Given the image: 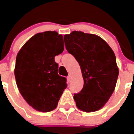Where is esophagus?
<instances>
[{
  "instance_id": "esophagus-1",
  "label": "esophagus",
  "mask_w": 134,
  "mask_h": 134,
  "mask_svg": "<svg viewBox=\"0 0 134 134\" xmlns=\"http://www.w3.org/2000/svg\"><path fill=\"white\" fill-rule=\"evenodd\" d=\"M67 80H68L69 82H70V81H71V76H70V75H69V76L67 77Z\"/></svg>"
}]
</instances>
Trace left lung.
<instances>
[{"label": "left lung", "mask_w": 134, "mask_h": 134, "mask_svg": "<svg viewBox=\"0 0 134 134\" xmlns=\"http://www.w3.org/2000/svg\"><path fill=\"white\" fill-rule=\"evenodd\" d=\"M65 45L80 67L84 86L74 95L79 109L86 113L101 109L116 86L119 71L109 45L100 37L82 31L64 36Z\"/></svg>", "instance_id": "1"}]
</instances>
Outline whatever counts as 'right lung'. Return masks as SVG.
<instances>
[{
  "label": "right lung",
  "mask_w": 134,
  "mask_h": 134,
  "mask_svg": "<svg viewBox=\"0 0 134 134\" xmlns=\"http://www.w3.org/2000/svg\"><path fill=\"white\" fill-rule=\"evenodd\" d=\"M63 50L62 35L45 31L32 36L18 53L14 69L17 86L27 103L40 112L55 109L67 86L54 60Z\"/></svg>",
  "instance_id": "right-lung-1"
}]
</instances>
